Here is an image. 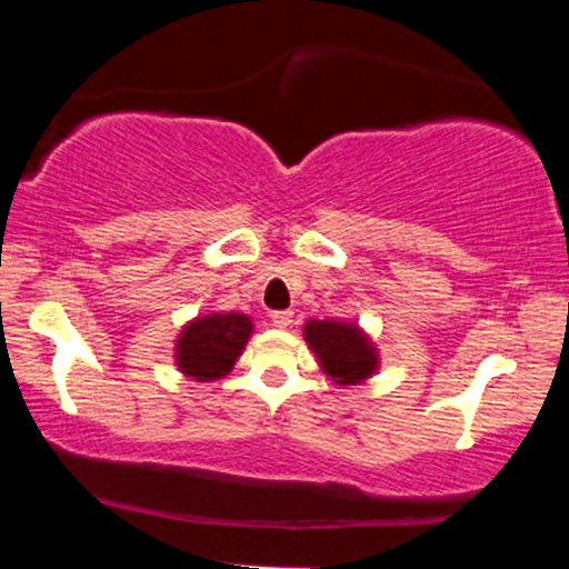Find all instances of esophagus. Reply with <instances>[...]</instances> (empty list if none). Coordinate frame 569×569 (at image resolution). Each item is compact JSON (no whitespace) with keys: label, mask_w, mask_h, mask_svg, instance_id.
<instances>
[{"label":"esophagus","mask_w":569,"mask_h":569,"mask_svg":"<svg viewBox=\"0 0 569 569\" xmlns=\"http://www.w3.org/2000/svg\"><path fill=\"white\" fill-rule=\"evenodd\" d=\"M270 323L276 326V329H289L293 323V312L291 310H278L270 316Z\"/></svg>","instance_id":"34e87169"}]
</instances>
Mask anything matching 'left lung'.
Wrapping results in <instances>:
<instances>
[{
    "label": "left lung",
    "mask_w": 569,
    "mask_h": 569,
    "mask_svg": "<svg viewBox=\"0 0 569 569\" xmlns=\"http://www.w3.org/2000/svg\"><path fill=\"white\" fill-rule=\"evenodd\" d=\"M302 337L335 385H361L380 371V348L356 321L310 318L302 326Z\"/></svg>",
    "instance_id": "8db88e82"
}]
</instances>
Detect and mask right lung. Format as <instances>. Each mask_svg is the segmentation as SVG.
Wrapping results in <instances>:
<instances>
[{
    "label": "right lung",
    "mask_w": 569,
    "mask_h": 569,
    "mask_svg": "<svg viewBox=\"0 0 569 569\" xmlns=\"http://www.w3.org/2000/svg\"><path fill=\"white\" fill-rule=\"evenodd\" d=\"M253 335L246 312H206L181 326L173 342V363L194 382H213L230 375Z\"/></svg>",
    "instance_id": "obj_1"
}]
</instances>
